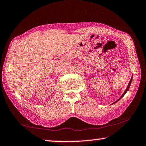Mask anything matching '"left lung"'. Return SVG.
<instances>
[{"label":"left lung","instance_id":"8db88e82","mask_svg":"<svg viewBox=\"0 0 146 146\" xmlns=\"http://www.w3.org/2000/svg\"><path fill=\"white\" fill-rule=\"evenodd\" d=\"M132 79H133V75H132V76H131V80H130V81H129V84H128V85H127V88H126V89H125V91H124V92H123V93L122 94V96H121V97H120L119 98H118V99L117 100H116L115 102H113V103L112 104H115V103H116V102H117L118 100H119L120 99H121V98H122V97H123V96H124V95H125V94L127 93V91L128 90H129V87H130V86H131V82H132Z\"/></svg>","mask_w":146,"mask_h":146}]
</instances>
